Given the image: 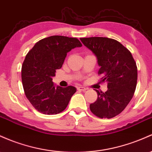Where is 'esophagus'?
Listing matches in <instances>:
<instances>
[{
	"instance_id": "obj_1",
	"label": "esophagus",
	"mask_w": 152,
	"mask_h": 152,
	"mask_svg": "<svg viewBox=\"0 0 152 152\" xmlns=\"http://www.w3.org/2000/svg\"><path fill=\"white\" fill-rule=\"evenodd\" d=\"M77 89L78 90H79V91H86V88H85V87H84V86H78L77 87Z\"/></svg>"
}]
</instances>
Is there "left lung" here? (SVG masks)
Segmentation results:
<instances>
[{"label": "left lung", "mask_w": 152, "mask_h": 152, "mask_svg": "<svg viewBox=\"0 0 152 152\" xmlns=\"http://www.w3.org/2000/svg\"><path fill=\"white\" fill-rule=\"evenodd\" d=\"M80 39L96 56L100 66V82L107 83L105 92L96 90L97 99L90 104V110L100 118H114L126 107L134 94L136 63L131 52L115 39L99 37Z\"/></svg>", "instance_id": "8db88e82"}]
</instances>
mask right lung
Segmentation results:
<instances>
[{"label":"right lung","mask_w":152,"mask_h":152,"mask_svg":"<svg viewBox=\"0 0 152 152\" xmlns=\"http://www.w3.org/2000/svg\"><path fill=\"white\" fill-rule=\"evenodd\" d=\"M81 46L77 38L55 35L37 42L27 53L21 67V81L26 98L39 113L56 115L68 106L76 89L56 87L53 77L62 67L67 53Z\"/></svg>","instance_id":"1"}]
</instances>
